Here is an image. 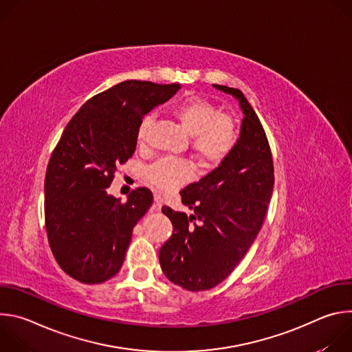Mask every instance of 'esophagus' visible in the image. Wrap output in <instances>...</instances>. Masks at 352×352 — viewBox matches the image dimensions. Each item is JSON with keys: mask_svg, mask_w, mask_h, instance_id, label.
Instances as JSON below:
<instances>
[{"mask_svg": "<svg viewBox=\"0 0 352 352\" xmlns=\"http://www.w3.org/2000/svg\"><path fill=\"white\" fill-rule=\"evenodd\" d=\"M163 208V197L160 195H155V205H153V210L159 212Z\"/></svg>", "mask_w": 352, "mask_h": 352, "instance_id": "esophagus-1", "label": "esophagus"}]
</instances>
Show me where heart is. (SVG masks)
<instances>
[{
	"instance_id": "obj_1",
	"label": "heart",
	"mask_w": 352,
	"mask_h": 352,
	"mask_svg": "<svg viewBox=\"0 0 352 352\" xmlns=\"http://www.w3.org/2000/svg\"><path fill=\"white\" fill-rule=\"evenodd\" d=\"M174 118L182 129L190 135V146L195 155L206 164L220 163L236 142V125L234 120L217 113V109L208 100L200 97H188L173 109ZM152 121L144 117L138 126V142L143 143L146 129ZM192 177V168L181 160L164 159L147 170V179L162 190H171L188 182Z\"/></svg>"
}]
</instances>
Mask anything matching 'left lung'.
<instances>
[{
	"label": "left lung",
	"mask_w": 352,
	"mask_h": 352,
	"mask_svg": "<svg viewBox=\"0 0 352 352\" xmlns=\"http://www.w3.org/2000/svg\"><path fill=\"white\" fill-rule=\"evenodd\" d=\"M213 87L238 102L243 114L239 138L214 170L179 192L193 214L162 210L174 231L160 249V266L188 291L213 288L235 269L263 224L274 185L270 146L252 106L238 89ZM193 219L198 223L192 226Z\"/></svg>",
	"instance_id": "1"
}]
</instances>
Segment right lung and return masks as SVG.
Masks as SVG:
<instances>
[{
    "label": "right lung",
    "mask_w": 352,
    "mask_h": 352,
    "mask_svg": "<svg viewBox=\"0 0 352 352\" xmlns=\"http://www.w3.org/2000/svg\"><path fill=\"white\" fill-rule=\"evenodd\" d=\"M179 89L125 80L87 100L65 126L47 166L44 219L53 255L72 278L97 284L120 272L153 195L138 188L121 204L107 188L132 157L143 117Z\"/></svg>",
    "instance_id": "add662e5"
}]
</instances>
